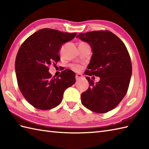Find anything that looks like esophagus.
<instances>
[{
	"label": "esophagus",
	"instance_id": "esophagus-1",
	"mask_svg": "<svg viewBox=\"0 0 149 149\" xmlns=\"http://www.w3.org/2000/svg\"><path fill=\"white\" fill-rule=\"evenodd\" d=\"M82 78H83V75L81 74H76V75H75V79H76L77 80H79Z\"/></svg>",
	"mask_w": 149,
	"mask_h": 149
}]
</instances>
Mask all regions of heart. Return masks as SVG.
<instances>
[{
  "mask_svg": "<svg viewBox=\"0 0 149 149\" xmlns=\"http://www.w3.org/2000/svg\"><path fill=\"white\" fill-rule=\"evenodd\" d=\"M72 68L74 69V70H75L79 71V70H80L81 67H80L79 66H78V65H73L72 66Z\"/></svg>",
  "mask_w": 149,
  "mask_h": 149,
  "instance_id": "1",
  "label": "heart"
}]
</instances>
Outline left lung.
Here are the masks:
<instances>
[{"mask_svg":"<svg viewBox=\"0 0 149 149\" xmlns=\"http://www.w3.org/2000/svg\"><path fill=\"white\" fill-rule=\"evenodd\" d=\"M77 38L89 44L92 50L85 74L100 77L95 84L90 77H86L90 86L81 94V102L95 113L108 112L121 102L130 83L132 65L127 48L108 31L80 33Z\"/></svg>","mask_w":149,"mask_h":149,"instance_id":"8db88e82","label":"left lung"}]
</instances>
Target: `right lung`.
<instances>
[{"label":"right lung","instance_id":"obj_1","mask_svg":"<svg viewBox=\"0 0 149 149\" xmlns=\"http://www.w3.org/2000/svg\"><path fill=\"white\" fill-rule=\"evenodd\" d=\"M75 36V33L45 28L21 45L15 60L18 85L25 99L36 108L47 110L58 106L65 90L75 83V74L70 70L63 71L56 78L49 72V66L60 59L61 46Z\"/></svg>","mask_w":149,"mask_h":149}]
</instances>
